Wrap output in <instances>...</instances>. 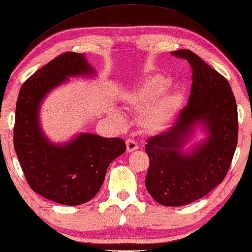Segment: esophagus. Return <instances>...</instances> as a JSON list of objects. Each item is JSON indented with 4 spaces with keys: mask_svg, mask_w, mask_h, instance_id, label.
I'll list each match as a JSON object with an SVG mask.
<instances>
[{
    "mask_svg": "<svg viewBox=\"0 0 252 252\" xmlns=\"http://www.w3.org/2000/svg\"><path fill=\"white\" fill-rule=\"evenodd\" d=\"M126 147H127V151L132 152L134 150H136V149L138 148V145L136 143V141L132 140V138H128V140L126 141Z\"/></svg>",
    "mask_w": 252,
    "mask_h": 252,
    "instance_id": "obj_1",
    "label": "esophagus"
}]
</instances>
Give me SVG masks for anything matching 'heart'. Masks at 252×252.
<instances>
[{"label":"heart","mask_w":252,"mask_h":252,"mask_svg":"<svg viewBox=\"0 0 252 252\" xmlns=\"http://www.w3.org/2000/svg\"><path fill=\"white\" fill-rule=\"evenodd\" d=\"M168 84L166 78L159 77V76L150 78L143 86L130 94L128 100L130 105L135 110H148L166 92V90L168 89ZM181 101L182 97L180 94L171 93L163 95L158 102L156 101L157 103H155V106L153 105L154 107L152 106L151 110L145 116V127L152 132L165 128L176 115L181 105Z\"/></svg>","instance_id":"obj_1"}]
</instances>
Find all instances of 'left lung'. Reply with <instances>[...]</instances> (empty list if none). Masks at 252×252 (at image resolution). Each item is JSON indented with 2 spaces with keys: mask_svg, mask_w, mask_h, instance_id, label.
<instances>
[{
  "mask_svg": "<svg viewBox=\"0 0 252 252\" xmlns=\"http://www.w3.org/2000/svg\"><path fill=\"white\" fill-rule=\"evenodd\" d=\"M171 56L191 65L189 102L174 125L149 137L145 144L150 165L145 187L157 202L177 207L201 199L224 181L238 144V108L231 85L223 75L189 50ZM196 121L206 124L210 137L191 155L180 151Z\"/></svg>",
  "mask_w": 252,
  "mask_h": 252,
  "instance_id": "obj_1",
  "label": "left lung"
}]
</instances>
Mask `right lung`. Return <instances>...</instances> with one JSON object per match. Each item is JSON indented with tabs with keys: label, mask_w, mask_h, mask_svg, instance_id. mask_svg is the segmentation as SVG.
<instances>
[{
	"label": "right lung",
	"mask_w": 252,
	"mask_h": 252,
	"mask_svg": "<svg viewBox=\"0 0 252 252\" xmlns=\"http://www.w3.org/2000/svg\"><path fill=\"white\" fill-rule=\"evenodd\" d=\"M91 72L82 53H63L23 84L17 100L13 145L25 178L32 191L65 206L90 201L103 184L110 162L126 151L123 138L94 134H81L57 147L39 129L38 107L45 94L68 76Z\"/></svg>",
	"instance_id": "obj_1"
}]
</instances>
